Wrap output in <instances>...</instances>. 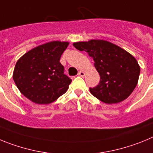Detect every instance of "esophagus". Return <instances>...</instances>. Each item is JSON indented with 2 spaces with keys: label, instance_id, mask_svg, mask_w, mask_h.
Here are the masks:
<instances>
[{
  "label": "esophagus",
  "instance_id": "esophagus-1",
  "mask_svg": "<svg viewBox=\"0 0 153 153\" xmlns=\"http://www.w3.org/2000/svg\"><path fill=\"white\" fill-rule=\"evenodd\" d=\"M78 76L83 77V76H85V72L84 71H83V70H80V71H79V73H78Z\"/></svg>",
  "mask_w": 153,
  "mask_h": 153
}]
</instances>
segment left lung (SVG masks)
<instances>
[{
	"instance_id": "8db88e82",
	"label": "left lung",
	"mask_w": 153,
	"mask_h": 153,
	"mask_svg": "<svg viewBox=\"0 0 153 153\" xmlns=\"http://www.w3.org/2000/svg\"><path fill=\"white\" fill-rule=\"evenodd\" d=\"M75 48L85 51L94 60L100 82L90 88L93 96L107 104L125 100L136 88L140 67L136 58L116 44L104 40L74 43Z\"/></svg>"
}]
</instances>
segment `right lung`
Masks as SVG:
<instances>
[{"label": "right lung", "mask_w": 153, "mask_h": 153, "mask_svg": "<svg viewBox=\"0 0 153 153\" xmlns=\"http://www.w3.org/2000/svg\"><path fill=\"white\" fill-rule=\"evenodd\" d=\"M69 42L54 40L36 47L17 61L13 79L25 97L36 104H49L64 94L71 79L63 74L60 56Z\"/></svg>", "instance_id": "add662e5"}]
</instances>
